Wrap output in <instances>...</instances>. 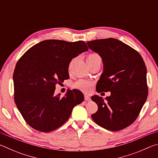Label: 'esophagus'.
<instances>
[{"instance_id": "esophagus-1", "label": "esophagus", "mask_w": 158, "mask_h": 158, "mask_svg": "<svg viewBox=\"0 0 158 158\" xmlns=\"http://www.w3.org/2000/svg\"><path fill=\"white\" fill-rule=\"evenodd\" d=\"M84 100H85V101H89V100H90V98L89 97V95H84Z\"/></svg>"}]
</instances>
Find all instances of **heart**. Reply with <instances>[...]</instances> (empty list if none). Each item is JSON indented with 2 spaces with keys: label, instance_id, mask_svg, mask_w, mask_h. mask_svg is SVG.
Here are the masks:
<instances>
[{
  "label": "heart",
  "instance_id": "b5f03b06",
  "mask_svg": "<svg viewBox=\"0 0 158 158\" xmlns=\"http://www.w3.org/2000/svg\"><path fill=\"white\" fill-rule=\"evenodd\" d=\"M96 58H101L100 57V56L97 54V53H93V54H90L88 56L87 59H96ZM74 88H76L77 89L81 90L83 92L88 93L90 91V89H91V88L93 86V83L88 81V80L79 79L74 83Z\"/></svg>",
  "mask_w": 158,
  "mask_h": 158
}]
</instances>
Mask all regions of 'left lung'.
Here are the masks:
<instances>
[{"mask_svg": "<svg viewBox=\"0 0 158 158\" xmlns=\"http://www.w3.org/2000/svg\"><path fill=\"white\" fill-rule=\"evenodd\" d=\"M87 44L103 62V73L96 90L111 92L105 100L92 96L91 100L98 106L92 118L106 130L124 129L137 119L147 99L145 63L137 51L117 39L95 40Z\"/></svg>", "mask_w": 158, "mask_h": 158, "instance_id": "left-lung-1", "label": "left lung"}]
</instances>
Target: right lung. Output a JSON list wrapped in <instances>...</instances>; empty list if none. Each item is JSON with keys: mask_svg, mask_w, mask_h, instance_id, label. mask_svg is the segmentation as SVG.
<instances>
[{"mask_svg": "<svg viewBox=\"0 0 158 158\" xmlns=\"http://www.w3.org/2000/svg\"><path fill=\"white\" fill-rule=\"evenodd\" d=\"M88 50L84 41L47 40L30 48L18 60L13 74L15 102L33 129L43 132L57 129L84 101L79 90H68L63 98L54 91L56 85L69 79L73 58Z\"/></svg>", "mask_w": 158, "mask_h": 158, "instance_id": "add662e5", "label": "right lung"}]
</instances>
